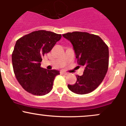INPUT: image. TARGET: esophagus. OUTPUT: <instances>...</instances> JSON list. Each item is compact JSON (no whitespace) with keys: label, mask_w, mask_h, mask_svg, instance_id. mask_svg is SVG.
<instances>
[{"label":"esophagus","mask_w":126,"mask_h":126,"mask_svg":"<svg viewBox=\"0 0 126 126\" xmlns=\"http://www.w3.org/2000/svg\"><path fill=\"white\" fill-rule=\"evenodd\" d=\"M61 74H63V75H67V74H68V72H65V71H62V72H61Z\"/></svg>","instance_id":"esophagus-1"}]
</instances>
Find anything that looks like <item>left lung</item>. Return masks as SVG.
<instances>
[{"mask_svg": "<svg viewBox=\"0 0 126 126\" xmlns=\"http://www.w3.org/2000/svg\"><path fill=\"white\" fill-rule=\"evenodd\" d=\"M71 42L77 63L85 66L82 76H77L74 85H68L72 92L85 94L97 88L104 80L109 67V47L97 35L87 32H74L63 34Z\"/></svg>", "mask_w": 126, "mask_h": 126, "instance_id": "8db88e82", "label": "left lung"}]
</instances>
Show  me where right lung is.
<instances>
[{"mask_svg":"<svg viewBox=\"0 0 126 126\" xmlns=\"http://www.w3.org/2000/svg\"><path fill=\"white\" fill-rule=\"evenodd\" d=\"M61 38L60 34L38 30L16 41L12 54L13 68L19 84L29 93L44 96L52 89L55 76L60 72L41 68V62Z\"/></svg>","mask_w":126,"mask_h":126,"instance_id":"1","label":"right lung"}]
</instances>
